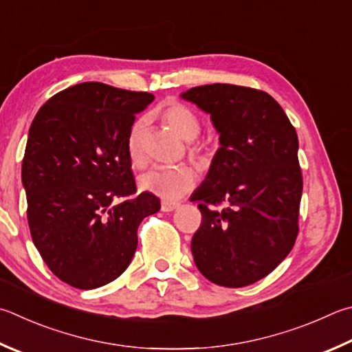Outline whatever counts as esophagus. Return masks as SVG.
<instances>
[{
  "label": "esophagus",
  "instance_id": "1",
  "mask_svg": "<svg viewBox=\"0 0 352 352\" xmlns=\"http://www.w3.org/2000/svg\"><path fill=\"white\" fill-rule=\"evenodd\" d=\"M178 208H180V204H178V203H172V201H163L162 203L163 212H172V210H175Z\"/></svg>",
  "mask_w": 352,
  "mask_h": 352
}]
</instances>
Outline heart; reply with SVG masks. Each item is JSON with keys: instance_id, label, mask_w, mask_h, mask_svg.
<instances>
[{"instance_id": "heart-1", "label": "heart", "mask_w": 352, "mask_h": 352, "mask_svg": "<svg viewBox=\"0 0 352 352\" xmlns=\"http://www.w3.org/2000/svg\"><path fill=\"white\" fill-rule=\"evenodd\" d=\"M163 118L166 123L174 129L178 135L188 142H192L201 131V120L198 113L182 101H169L163 107ZM146 120L138 118L132 124L129 133H127V157L133 166H143V131ZM190 155H192L200 164H206L210 158V149L204 143H194L190 146ZM198 175L190 166H160L154 168L138 178V188L157 195L158 198L168 201L180 200L188 195L190 190L197 186Z\"/></svg>"}]
</instances>
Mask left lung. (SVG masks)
I'll use <instances>...</instances> for the list:
<instances>
[{
    "label": "left lung",
    "mask_w": 352,
    "mask_h": 352,
    "mask_svg": "<svg viewBox=\"0 0 352 352\" xmlns=\"http://www.w3.org/2000/svg\"><path fill=\"white\" fill-rule=\"evenodd\" d=\"M182 98L210 115L221 144L190 197L201 212L190 241L194 261L215 285H252L282 263L297 239V132L282 106L257 89L215 82Z\"/></svg>",
    "instance_id": "left-lung-1"
}]
</instances>
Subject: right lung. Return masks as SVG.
Instances as JSON below:
<instances>
[{"label": "right lung", "instance_id": "1", "mask_svg": "<svg viewBox=\"0 0 352 352\" xmlns=\"http://www.w3.org/2000/svg\"><path fill=\"white\" fill-rule=\"evenodd\" d=\"M154 101L89 81L55 94L29 129L21 180L34 245L56 277L95 289L120 277L138 245L137 229L160 200L137 192L127 133Z\"/></svg>", "mask_w": 352, "mask_h": 352}]
</instances>
